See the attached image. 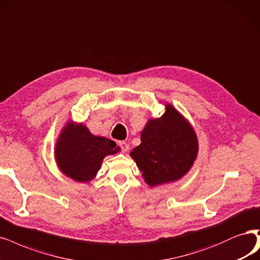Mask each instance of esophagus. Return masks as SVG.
Instances as JSON below:
<instances>
[{"mask_svg": "<svg viewBox=\"0 0 260 260\" xmlns=\"http://www.w3.org/2000/svg\"><path fill=\"white\" fill-rule=\"evenodd\" d=\"M119 146H120V149H121L122 153H126V151L129 150V145L124 141L119 142Z\"/></svg>", "mask_w": 260, "mask_h": 260, "instance_id": "1", "label": "esophagus"}]
</instances>
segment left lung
Listing matches in <instances>:
<instances>
[{
	"label": "left lung",
	"instance_id": "8db88e82",
	"mask_svg": "<svg viewBox=\"0 0 260 260\" xmlns=\"http://www.w3.org/2000/svg\"><path fill=\"white\" fill-rule=\"evenodd\" d=\"M141 141L130 155L151 187L180 180L189 171L198 154V140L192 127L170 104L160 118L146 123Z\"/></svg>",
	"mask_w": 260,
	"mask_h": 260
}]
</instances>
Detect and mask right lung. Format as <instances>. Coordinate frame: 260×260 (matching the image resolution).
<instances>
[{
	"label": "right lung",
	"instance_id": "obj_1",
	"mask_svg": "<svg viewBox=\"0 0 260 260\" xmlns=\"http://www.w3.org/2000/svg\"><path fill=\"white\" fill-rule=\"evenodd\" d=\"M119 147L110 139L94 137L83 126L69 122L57 142L55 156L58 167L76 182L91 181L107 155L117 153Z\"/></svg>",
	"mask_w": 260,
	"mask_h": 260
}]
</instances>
